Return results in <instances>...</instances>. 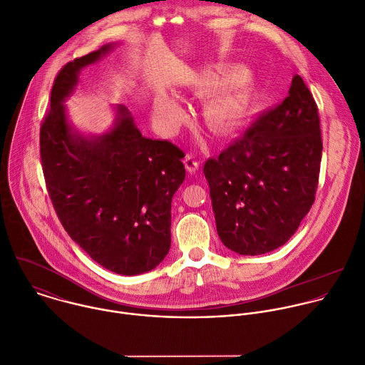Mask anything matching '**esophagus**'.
I'll list each match as a JSON object with an SVG mask.
<instances>
[{"label":"esophagus","mask_w":365,"mask_h":365,"mask_svg":"<svg viewBox=\"0 0 365 365\" xmlns=\"http://www.w3.org/2000/svg\"><path fill=\"white\" fill-rule=\"evenodd\" d=\"M183 163H185V168H186V170H187L189 173H196V172L199 170V165H200V163H199V160H197L193 155H190V153L186 155Z\"/></svg>","instance_id":"esophagus-1"}]
</instances>
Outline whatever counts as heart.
Wrapping results in <instances>:
<instances>
[{
    "instance_id": "obj_1",
    "label": "heart",
    "mask_w": 365,
    "mask_h": 365,
    "mask_svg": "<svg viewBox=\"0 0 365 365\" xmlns=\"http://www.w3.org/2000/svg\"><path fill=\"white\" fill-rule=\"evenodd\" d=\"M199 94L210 93L203 101L206 123L219 132H226L242 123L254 110L257 83L245 67H235L227 76H206L197 80ZM155 117L160 129L173 133L183 117V107L178 98L162 94L155 103Z\"/></svg>"
}]
</instances>
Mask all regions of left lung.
<instances>
[{"mask_svg":"<svg viewBox=\"0 0 365 365\" xmlns=\"http://www.w3.org/2000/svg\"><path fill=\"white\" fill-rule=\"evenodd\" d=\"M321 153L318 107L297 74L279 106L205 163L223 245L251 257L282 247L315 200Z\"/></svg>","mask_w":365,"mask_h":365,"instance_id":"1","label":"left lung"}]
</instances>
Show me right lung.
Wrapping results in <instances>:
<instances>
[{
	"label": "right lung",
	"mask_w": 365,
	"mask_h": 365,
	"mask_svg": "<svg viewBox=\"0 0 365 365\" xmlns=\"http://www.w3.org/2000/svg\"><path fill=\"white\" fill-rule=\"evenodd\" d=\"M113 48L106 44L60 70L40 129V153L48 195L70 237L103 268L132 277L155 269L168 255L172 197L186 170L183 152L142 136L121 104L100 136L70 125L64 101L80 71Z\"/></svg>",
	"instance_id": "right-lung-1"
}]
</instances>
